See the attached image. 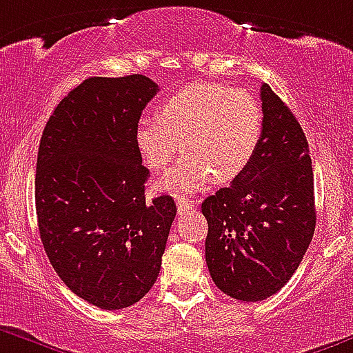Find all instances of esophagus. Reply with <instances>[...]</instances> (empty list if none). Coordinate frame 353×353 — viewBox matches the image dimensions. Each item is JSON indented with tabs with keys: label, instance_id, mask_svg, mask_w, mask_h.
I'll return each instance as SVG.
<instances>
[{
	"label": "esophagus",
	"instance_id": "1",
	"mask_svg": "<svg viewBox=\"0 0 353 353\" xmlns=\"http://www.w3.org/2000/svg\"><path fill=\"white\" fill-rule=\"evenodd\" d=\"M192 208H193V204H192V202H190V200L183 199V196H179V199H177V212H179V214H183V212L190 211V209H192Z\"/></svg>",
	"mask_w": 353,
	"mask_h": 353
}]
</instances>
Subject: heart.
Returning <instances> with one entry per match:
<instances>
[{
    "mask_svg": "<svg viewBox=\"0 0 353 353\" xmlns=\"http://www.w3.org/2000/svg\"><path fill=\"white\" fill-rule=\"evenodd\" d=\"M263 132V112L255 94L214 82H192L163 101L158 117L144 116L135 126V148L149 170L165 169L157 190L174 196L190 195L216 181L244 172Z\"/></svg>",
    "mask_w": 353,
    "mask_h": 353,
    "instance_id": "1",
    "label": "heart"
}]
</instances>
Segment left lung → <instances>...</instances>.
<instances>
[{
  "mask_svg": "<svg viewBox=\"0 0 353 353\" xmlns=\"http://www.w3.org/2000/svg\"><path fill=\"white\" fill-rule=\"evenodd\" d=\"M263 132L244 172L202 202L212 281L256 303L287 285L313 239L315 186L306 135L283 100L260 88Z\"/></svg>",
  "mask_w": 353,
  "mask_h": 353,
  "instance_id": "8db88e82",
  "label": "left lung"
}]
</instances>
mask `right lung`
Wrapping results in <instances>:
<instances>
[{
    "label": "right lung",
    "mask_w": 353,
    "mask_h": 353,
    "mask_svg": "<svg viewBox=\"0 0 353 353\" xmlns=\"http://www.w3.org/2000/svg\"><path fill=\"white\" fill-rule=\"evenodd\" d=\"M157 93L145 75L85 79L40 141V239L63 283L101 310L128 307L151 290L176 218L172 196L145 202L149 170L135 148V126Z\"/></svg>",
    "instance_id": "obj_1"
}]
</instances>
